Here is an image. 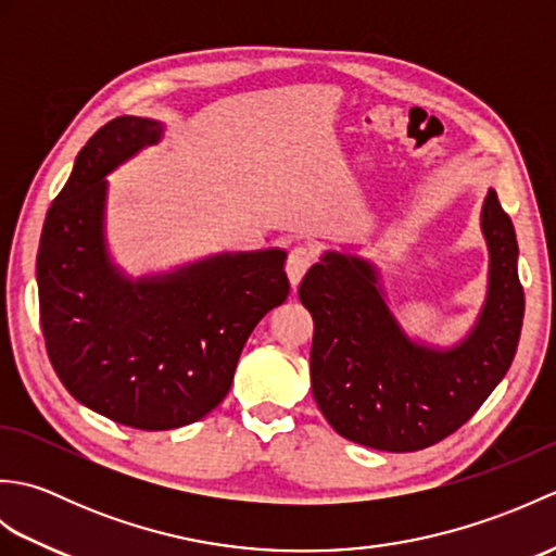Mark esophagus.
<instances>
[{"label": "esophagus", "mask_w": 556, "mask_h": 556, "mask_svg": "<svg viewBox=\"0 0 556 556\" xmlns=\"http://www.w3.org/2000/svg\"><path fill=\"white\" fill-rule=\"evenodd\" d=\"M313 260H315V255H313L308 245L293 248L289 260H287V275H289V281H291L293 289L301 285V279H303L305 271H308V267L313 265Z\"/></svg>", "instance_id": "esophagus-1"}]
</instances>
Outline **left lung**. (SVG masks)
Wrapping results in <instances>:
<instances>
[{"mask_svg": "<svg viewBox=\"0 0 556 556\" xmlns=\"http://www.w3.org/2000/svg\"><path fill=\"white\" fill-rule=\"evenodd\" d=\"M480 233L490 257L485 301L454 344L406 332L368 257L325 251L303 277L299 299L315 325L313 396L341 437L380 452H418L458 430L504 380L526 301L516 231L494 188L482 200Z\"/></svg>", "mask_w": 556, "mask_h": 556, "instance_id": "1", "label": "left lung"}]
</instances>
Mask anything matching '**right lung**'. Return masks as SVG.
<instances>
[{"label":"right lung","instance_id":"add662e5","mask_svg":"<svg viewBox=\"0 0 556 556\" xmlns=\"http://www.w3.org/2000/svg\"><path fill=\"white\" fill-rule=\"evenodd\" d=\"M162 122L119 116L78 152L38 248L40 325L78 404L136 430H174L227 396L255 325L287 301L285 248L215 253L134 277L108 241V176L157 146Z\"/></svg>","mask_w":556,"mask_h":556}]
</instances>
